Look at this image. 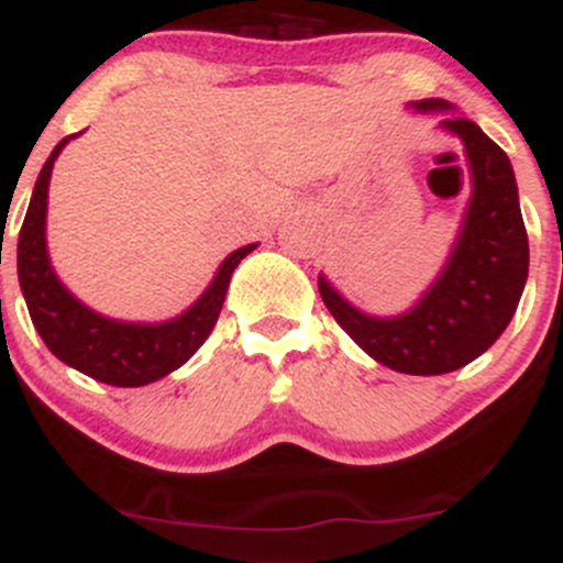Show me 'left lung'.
<instances>
[{"mask_svg": "<svg viewBox=\"0 0 563 563\" xmlns=\"http://www.w3.org/2000/svg\"><path fill=\"white\" fill-rule=\"evenodd\" d=\"M409 107L443 114L438 129L465 145L473 192L449 261L418 302L398 316L354 308L324 275L319 294L332 319L376 363L398 374L434 376L473 363L504 335L528 280V233L509 156L443 98Z\"/></svg>", "mask_w": 563, "mask_h": 563, "instance_id": "obj_1", "label": "left lung"}]
</instances>
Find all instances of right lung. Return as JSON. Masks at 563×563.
I'll list each match as a JSON object with an SVG mask.
<instances>
[{
  "instance_id": "add662e5",
  "label": "right lung",
  "mask_w": 563,
  "mask_h": 563,
  "mask_svg": "<svg viewBox=\"0 0 563 563\" xmlns=\"http://www.w3.org/2000/svg\"><path fill=\"white\" fill-rule=\"evenodd\" d=\"M76 134L54 145L32 189L30 209L19 233V283L30 319L48 352L70 368L114 387H143L181 368L214 330L228 283L244 255L258 242L239 247L217 269L214 280L184 313L167 321H120L87 308L54 272L46 247L48 181L57 156Z\"/></svg>"
}]
</instances>
